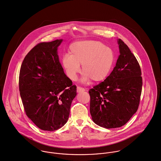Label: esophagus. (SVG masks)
Masks as SVG:
<instances>
[{
    "mask_svg": "<svg viewBox=\"0 0 161 161\" xmlns=\"http://www.w3.org/2000/svg\"><path fill=\"white\" fill-rule=\"evenodd\" d=\"M85 90H86L84 88H82V87H80V86H77V92L78 93H80V92H84Z\"/></svg>",
    "mask_w": 161,
    "mask_h": 161,
    "instance_id": "1",
    "label": "esophagus"
}]
</instances>
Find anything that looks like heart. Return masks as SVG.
I'll return each instance as SVG.
<instances>
[{
	"label": "heart",
	"instance_id": "obj_1",
	"mask_svg": "<svg viewBox=\"0 0 161 161\" xmlns=\"http://www.w3.org/2000/svg\"><path fill=\"white\" fill-rule=\"evenodd\" d=\"M69 53L63 56L62 64L71 80L76 78L82 64L83 81H101L109 75L115 60L113 50L97 40L75 42L70 45Z\"/></svg>",
	"mask_w": 161,
	"mask_h": 161
}]
</instances>
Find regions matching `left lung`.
Instances as JSON below:
<instances>
[{"instance_id": "left-lung-1", "label": "left lung", "mask_w": 161, "mask_h": 161, "mask_svg": "<svg viewBox=\"0 0 161 161\" xmlns=\"http://www.w3.org/2000/svg\"><path fill=\"white\" fill-rule=\"evenodd\" d=\"M118 44L120 55L113 71L89 90L92 119L106 129L119 128L128 122L138 109L142 92L140 65L121 39Z\"/></svg>"}]
</instances>
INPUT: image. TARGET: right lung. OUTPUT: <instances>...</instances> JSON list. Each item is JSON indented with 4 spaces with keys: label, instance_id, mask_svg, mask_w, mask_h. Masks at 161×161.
I'll list each match as a JSON object with an SVG mask.
<instances>
[{
    "label": "right lung",
    "instance_id": "obj_1",
    "mask_svg": "<svg viewBox=\"0 0 161 161\" xmlns=\"http://www.w3.org/2000/svg\"><path fill=\"white\" fill-rule=\"evenodd\" d=\"M62 40L41 42L25 56L19 91L26 115L38 128L53 131L67 122L76 86L64 74L57 54Z\"/></svg>",
    "mask_w": 161,
    "mask_h": 161
}]
</instances>
